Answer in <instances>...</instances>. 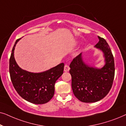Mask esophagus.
I'll list each match as a JSON object with an SVG mask.
<instances>
[{
	"mask_svg": "<svg viewBox=\"0 0 126 126\" xmlns=\"http://www.w3.org/2000/svg\"><path fill=\"white\" fill-rule=\"evenodd\" d=\"M69 69H70L69 66L68 65H65V66H64V71L65 72H68L69 70Z\"/></svg>",
	"mask_w": 126,
	"mask_h": 126,
	"instance_id": "1",
	"label": "esophagus"
}]
</instances>
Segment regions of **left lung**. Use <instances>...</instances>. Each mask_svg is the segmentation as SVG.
<instances>
[{
    "mask_svg": "<svg viewBox=\"0 0 126 126\" xmlns=\"http://www.w3.org/2000/svg\"><path fill=\"white\" fill-rule=\"evenodd\" d=\"M99 42L95 47L104 53L106 65L96 69L85 65L81 54L72 60L69 65L72 88L75 96L84 103L96 102L103 99L112 86L115 76L114 58L106 39L98 36Z\"/></svg>",
    "mask_w": 126,
    "mask_h": 126,
    "instance_id": "1",
    "label": "left lung"
}]
</instances>
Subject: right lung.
Instances as JSON below:
<instances>
[{"label": "right lung", "instance_id": "add662e5", "mask_svg": "<svg viewBox=\"0 0 126 126\" xmlns=\"http://www.w3.org/2000/svg\"><path fill=\"white\" fill-rule=\"evenodd\" d=\"M15 42L12 49L9 61V72L13 85L17 93L26 100L33 104H42L47 103L54 94V84L63 75L64 63L42 73H31L22 69L15 61L14 52Z\"/></svg>", "mask_w": 126, "mask_h": 126}]
</instances>
